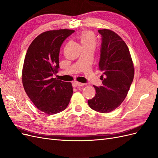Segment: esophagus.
<instances>
[{"label": "esophagus", "mask_w": 158, "mask_h": 158, "mask_svg": "<svg viewBox=\"0 0 158 158\" xmlns=\"http://www.w3.org/2000/svg\"><path fill=\"white\" fill-rule=\"evenodd\" d=\"M84 85V84L78 82H77V81H75V82H74L73 83V85L74 87H80V86H82V85Z\"/></svg>", "instance_id": "34e87169"}]
</instances>
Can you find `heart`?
<instances>
[{"instance_id":"heart-1","label":"heart","mask_w":158,"mask_h":158,"mask_svg":"<svg viewBox=\"0 0 158 158\" xmlns=\"http://www.w3.org/2000/svg\"><path fill=\"white\" fill-rule=\"evenodd\" d=\"M78 39L82 47H94L96 44V36L92 31H83L80 33Z\"/></svg>"}]
</instances>
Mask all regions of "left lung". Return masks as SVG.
<instances>
[{
  "label": "left lung",
  "mask_w": 158,
  "mask_h": 158,
  "mask_svg": "<svg viewBox=\"0 0 158 158\" xmlns=\"http://www.w3.org/2000/svg\"><path fill=\"white\" fill-rule=\"evenodd\" d=\"M102 35L99 70L103 85L95 89V95L88 101L90 108L107 113L117 108L125 100L135 75V67L125 42L109 29L98 30Z\"/></svg>",
  "instance_id": "left-lung-1"
}]
</instances>
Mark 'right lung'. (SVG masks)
Masks as SVG:
<instances>
[{
    "label": "right lung",
    "mask_w": 158,
    "mask_h": 158,
    "mask_svg": "<svg viewBox=\"0 0 158 158\" xmlns=\"http://www.w3.org/2000/svg\"><path fill=\"white\" fill-rule=\"evenodd\" d=\"M74 32L68 29L43 32L33 40L26 52L22 73L23 88L35 106L47 114L64 111L73 95L71 82L52 76L58 73L60 46Z\"/></svg>",
    "instance_id": "obj_1"
}]
</instances>
